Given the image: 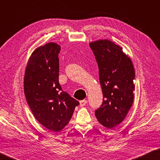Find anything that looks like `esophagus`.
Here are the masks:
<instances>
[{
    "mask_svg": "<svg viewBox=\"0 0 160 160\" xmlns=\"http://www.w3.org/2000/svg\"><path fill=\"white\" fill-rule=\"evenodd\" d=\"M87 103V101H86V100H82V101H80V107H83V106L85 105Z\"/></svg>",
    "mask_w": 160,
    "mask_h": 160,
    "instance_id": "obj_1",
    "label": "esophagus"
}]
</instances>
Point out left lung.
<instances>
[{
	"mask_svg": "<svg viewBox=\"0 0 160 160\" xmlns=\"http://www.w3.org/2000/svg\"><path fill=\"white\" fill-rule=\"evenodd\" d=\"M89 46L98 63L103 93L95 115L100 123L112 129L124 120L132 107L135 72L130 58L114 42L98 40Z\"/></svg>",
	"mask_w": 160,
	"mask_h": 160,
	"instance_id": "1",
	"label": "left lung"
}]
</instances>
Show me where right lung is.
Returning <instances> with one entry per match:
<instances>
[{
    "instance_id": "obj_1",
    "label": "right lung",
    "mask_w": 160,
    "mask_h": 160,
    "mask_svg": "<svg viewBox=\"0 0 160 160\" xmlns=\"http://www.w3.org/2000/svg\"><path fill=\"white\" fill-rule=\"evenodd\" d=\"M60 46L48 43L37 48L28 60L24 93L34 117L52 132L67 126L80 102L62 90L59 83Z\"/></svg>"
}]
</instances>
